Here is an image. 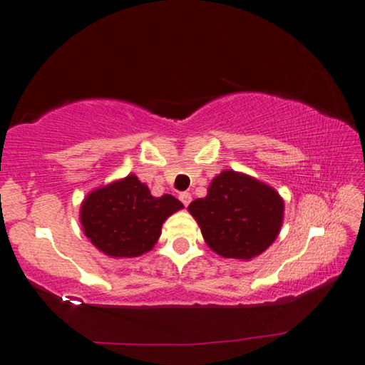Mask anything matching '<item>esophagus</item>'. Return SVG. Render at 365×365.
Returning a JSON list of instances; mask_svg holds the SVG:
<instances>
[{"instance_id": "34e87169", "label": "esophagus", "mask_w": 365, "mask_h": 365, "mask_svg": "<svg viewBox=\"0 0 365 365\" xmlns=\"http://www.w3.org/2000/svg\"><path fill=\"white\" fill-rule=\"evenodd\" d=\"M179 199H181L184 207H187L190 204V200H192V195H190V192H181L179 194Z\"/></svg>"}]
</instances>
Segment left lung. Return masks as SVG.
Segmentation results:
<instances>
[{
    "label": "left lung",
    "instance_id": "obj_1",
    "mask_svg": "<svg viewBox=\"0 0 365 365\" xmlns=\"http://www.w3.org/2000/svg\"><path fill=\"white\" fill-rule=\"evenodd\" d=\"M213 252L250 260L272 246L283 223L284 204L273 187L236 171L213 178L204 199L187 207Z\"/></svg>",
    "mask_w": 365,
    "mask_h": 365
}]
</instances>
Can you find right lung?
<instances>
[{
    "instance_id": "add662e5",
    "label": "right lung",
    "mask_w": 365,
    "mask_h": 365,
    "mask_svg": "<svg viewBox=\"0 0 365 365\" xmlns=\"http://www.w3.org/2000/svg\"><path fill=\"white\" fill-rule=\"evenodd\" d=\"M182 207L170 194L153 197L137 176L129 175L92 190L81 205V223L103 254L139 257L158 241L165 220Z\"/></svg>"
}]
</instances>
